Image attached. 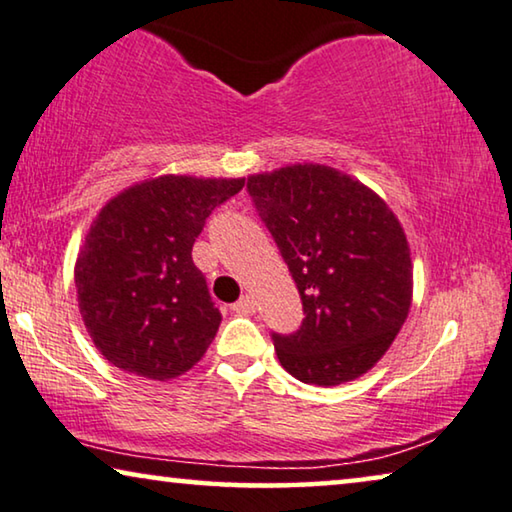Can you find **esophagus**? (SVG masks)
Listing matches in <instances>:
<instances>
[{"label": "esophagus", "instance_id": "obj_1", "mask_svg": "<svg viewBox=\"0 0 512 512\" xmlns=\"http://www.w3.org/2000/svg\"><path fill=\"white\" fill-rule=\"evenodd\" d=\"M233 311H235V314H240V316L254 314V311H256V300L251 298V295H244V298H240L238 302H235Z\"/></svg>", "mask_w": 512, "mask_h": 512}]
</instances>
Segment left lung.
Returning a JSON list of instances; mask_svg holds the SVG:
<instances>
[{
  "label": "left lung",
  "instance_id": "8db88e82",
  "mask_svg": "<svg viewBox=\"0 0 512 512\" xmlns=\"http://www.w3.org/2000/svg\"><path fill=\"white\" fill-rule=\"evenodd\" d=\"M247 189L305 309L298 332L272 335L281 367L325 388L367 374L395 342L413 298L411 249L395 212L323 164L249 175Z\"/></svg>",
  "mask_w": 512,
  "mask_h": 512
}]
</instances>
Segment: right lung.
Here are the masks:
<instances>
[{"instance_id": "add662e5", "label": "right lung", "mask_w": 512, "mask_h": 512, "mask_svg": "<svg viewBox=\"0 0 512 512\" xmlns=\"http://www.w3.org/2000/svg\"><path fill=\"white\" fill-rule=\"evenodd\" d=\"M242 187L244 177L161 175L101 207L73 274L85 328L110 365L168 381L203 358L221 314L191 249Z\"/></svg>"}]
</instances>
